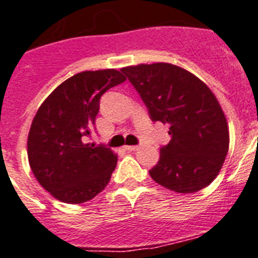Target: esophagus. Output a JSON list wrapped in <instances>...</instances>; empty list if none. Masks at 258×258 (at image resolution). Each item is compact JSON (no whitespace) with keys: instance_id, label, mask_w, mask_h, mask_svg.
<instances>
[{"instance_id":"obj_1","label":"esophagus","mask_w":258,"mask_h":258,"mask_svg":"<svg viewBox=\"0 0 258 258\" xmlns=\"http://www.w3.org/2000/svg\"><path fill=\"white\" fill-rule=\"evenodd\" d=\"M125 149L127 152H136V150H138V146L137 145H129V146H125Z\"/></svg>"}]
</instances>
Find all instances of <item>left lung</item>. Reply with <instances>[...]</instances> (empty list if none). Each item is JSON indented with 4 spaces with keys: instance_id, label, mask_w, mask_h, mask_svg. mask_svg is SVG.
<instances>
[{
    "instance_id": "1",
    "label": "left lung",
    "mask_w": 258,
    "mask_h": 258,
    "mask_svg": "<svg viewBox=\"0 0 258 258\" xmlns=\"http://www.w3.org/2000/svg\"><path fill=\"white\" fill-rule=\"evenodd\" d=\"M121 71L140 93L152 121L170 126L171 140L149 171L154 182L179 194L207 187L220 171L229 146L227 120L212 91L191 72L170 63Z\"/></svg>"
}]
</instances>
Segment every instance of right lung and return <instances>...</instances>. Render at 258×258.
Wrapping results in <instances>:
<instances>
[{"instance_id": "1", "label": "right lung", "mask_w": 258, "mask_h": 258, "mask_svg": "<svg viewBox=\"0 0 258 258\" xmlns=\"http://www.w3.org/2000/svg\"><path fill=\"white\" fill-rule=\"evenodd\" d=\"M126 80L117 70L84 71L52 91L34 117L27 138L30 167L44 190L70 204L88 202L105 188L117 155L105 145L86 144L100 99Z\"/></svg>"}]
</instances>
